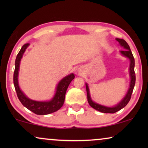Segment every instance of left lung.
I'll return each mask as SVG.
<instances>
[{
	"label": "left lung",
	"mask_w": 148,
	"mask_h": 148,
	"mask_svg": "<svg viewBox=\"0 0 148 148\" xmlns=\"http://www.w3.org/2000/svg\"><path fill=\"white\" fill-rule=\"evenodd\" d=\"M116 40L119 43V45L124 48L125 50H121L120 53L121 55H123L125 57L128 58L129 60H130V65H129V76H130V84H129V90L127 91L126 95H125L124 98L121 100L120 102L112 107H108L106 106H103V105L99 104L98 103L94 102L92 100L90 96V90H89V87L88 84H86V91H87V95H88V101L89 104L93 108L96 109V110H98L99 112H103V113H115L117 111L121 110V109L126 106V105L128 104V102L130 100L131 94H132L133 88H134L135 84V73L134 71L135 67V59L133 57V55L132 52L131 51L130 47L127 43L125 40L123 39H120V38H116Z\"/></svg>",
	"instance_id": "obj_1"
}]
</instances>
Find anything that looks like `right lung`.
Segmentation results:
<instances>
[{
    "mask_svg": "<svg viewBox=\"0 0 148 148\" xmlns=\"http://www.w3.org/2000/svg\"><path fill=\"white\" fill-rule=\"evenodd\" d=\"M29 44H25L22 46L19 53L17 55L15 62V71L13 75V83L15 91L17 92L18 98L25 108L32 112L39 115H45L51 114L56 112L61 108L64 104L65 94L69 86L71 81L75 78L73 73L64 77L58 82L56 88V92L53 98L49 101H36L32 100L26 96V95L19 88L18 76L21 61L25 50L29 46Z\"/></svg>",
    "mask_w": 148,
    "mask_h": 148,
    "instance_id": "1",
    "label": "right lung"
}]
</instances>
